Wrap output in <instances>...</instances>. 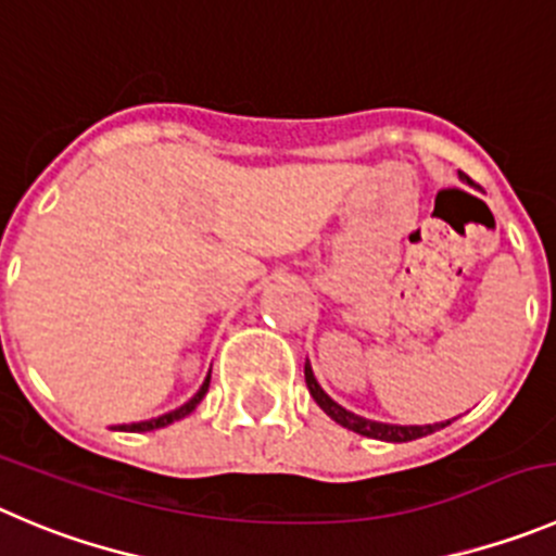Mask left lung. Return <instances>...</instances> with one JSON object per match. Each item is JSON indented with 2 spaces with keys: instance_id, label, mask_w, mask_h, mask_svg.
Wrapping results in <instances>:
<instances>
[{
  "instance_id": "1",
  "label": "left lung",
  "mask_w": 556,
  "mask_h": 556,
  "mask_svg": "<svg viewBox=\"0 0 556 556\" xmlns=\"http://www.w3.org/2000/svg\"><path fill=\"white\" fill-rule=\"evenodd\" d=\"M304 378H307L309 395L315 397V403H318V406L324 408L337 425L354 430V433L359 435H367V439H378V442H414V439H422V435L435 433V430H442L450 425V419L447 422H435V425H389V422H376V419H365L359 417V414L349 412V408H342L340 403H334L329 395H326L324 389H320V383L315 381L309 362H304Z\"/></svg>"
}]
</instances>
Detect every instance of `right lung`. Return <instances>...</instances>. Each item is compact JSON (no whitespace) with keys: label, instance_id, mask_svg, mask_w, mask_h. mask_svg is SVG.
Instances as JSON below:
<instances>
[{"label":"right lung","instance_id":"right-lung-1","mask_svg":"<svg viewBox=\"0 0 556 556\" xmlns=\"http://www.w3.org/2000/svg\"><path fill=\"white\" fill-rule=\"evenodd\" d=\"M207 383H211V376L205 378V381H202V387H200V392H197L194 397H191L189 403H184V406L180 408H175V412H169V414H161V417H155V419H144V422H131V425H117V428L114 430H128V433H144V430H155V428H164V425H169V422H175V419H184L186 414H191L197 408V403L202 401V397H205V392H207Z\"/></svg>","mask_w":556,"mask_h":556}]
</instances>
